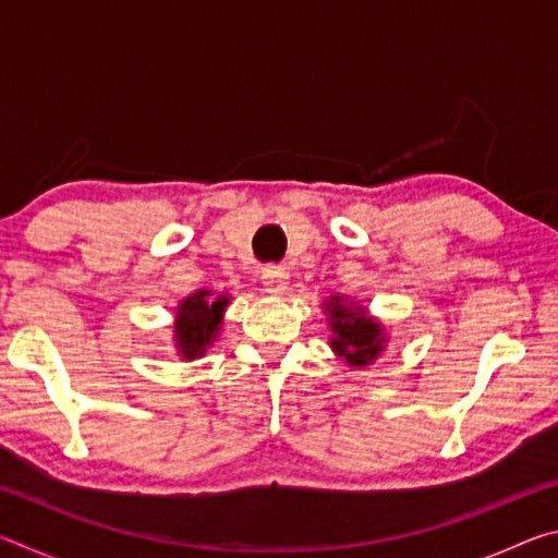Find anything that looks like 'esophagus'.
I'll return each instance as SVG.
<instances>
[{
  "label": "esophagus",
  "instance_id": "1",
  "mask_svg": "<svg viewBox=\"0 0 558 558\" xmlns=\"http://www.w3.org/2000/svg\"><path fill=\"white\" fill-rule=\"evenodd\" d=\"M288 270L282 266H268L263 268V276H260V282H263V290L270 292V295H282V292L288 290Z\"/></svg>",
  "mask_w": 558,
  "mask_h": 558
}]
</instances>
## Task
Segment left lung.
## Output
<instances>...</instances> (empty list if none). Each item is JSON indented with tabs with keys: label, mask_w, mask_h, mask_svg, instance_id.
Returning <instances> with one entry per match:
<instances>
[{
	"label": "left lung",
	"mask_w": 558,
	"mask_h": 558,
	"mask_svg": "<svg viewBox=\"0 0 558 558\" xmlns=\"http://www.w3.org/2000/svg\"><path fill=\"white\" fill-rule=\"evenodd\" d=\"M323 310L329 332H332L329 347L352 369H364L386 352V344H389L386 327L369 315L362 302L337 292V295L323 300Z\"/></svg>",
	"instance_id": "obj_1"
}]
</instances>
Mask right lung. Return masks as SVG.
Instances as JSON below:
<instances>
[{
	"label": "right lung",
	"instance_id": "add662e5",
	"mask_svg": "<svg viewBox=\"0 0 558 558\" xmlns=\"http://www.w3.org/2000/svg\"><path fill=\"white\" fill-rule=\"evenodd\" d=\"M231 295L214 290H196L186 295L174 307V325H172V342L177 356L184 362L202 359L216 339H219L223 313L229 307Z\"/></svg>",
	"mask_w": 558,
	"mask_h": 558
}]
</instances>
